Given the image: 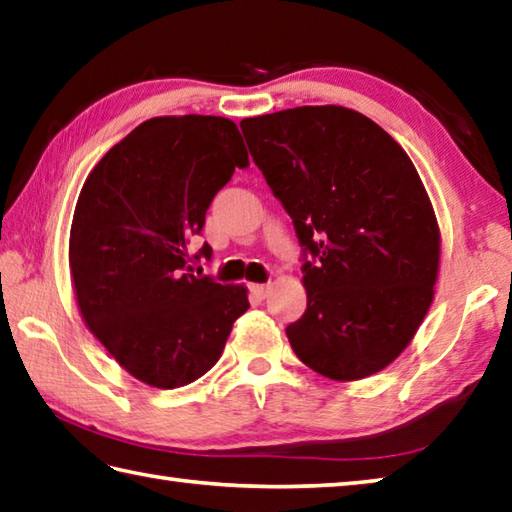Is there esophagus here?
<instances>
[{
  "label": "esophagus",
  "mask_w": 512,
  "mask_h": 512,
  "mask_svg": "<svg viewBox=\"0 0 512 512\" xmlns=\"http://www.w3.org/2000/svg\"><path fill=\"white\" fill-rule=\"evenodd\" d=\"M250 293L257 299H266L270 293V284H250Z\"/></svg>",
  "instance_id": "1"
}]
</instances>
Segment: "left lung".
I'll list each match as a JSON object with an SVG mask.
<instances>
[{"instance_id":"obj_1","label":"left lung","mask_w":512,"mask_h":512,"mask_svg":"<svg viewBox=\"0 0 512 512\" xmlns=\"http://www.w3.org/2000/svg\"><path fill=\"white\" fill-rule=\"evenodd\" d=\"M239 126L302 246L308 306L286 328L295 355L339 382L379 373L417 333L437 279L439 228L413 162L344 106Z\"/></svg>"}]
</instances>
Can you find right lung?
<instances>
[{
  "label": "right lung",
  "instance_id": "add662e5",
  "mask_svg": "<svg viewBox=\"0 0 512 512\" xmlns=\"http://www.w3.org/2000/svg\"><path fill=\"white\" fill-rule=\"evenodd\" d=\"M248 166L235 122L155 117L102 157L70 226V275L86 326L119 366L155 388H179L222 357L244 286L190 273L186 244L235 168ZM208 244L199 257H208Z\"/></svg>",
  "mask_w": 512,
  "mask_h": 512
}]
</instances>
